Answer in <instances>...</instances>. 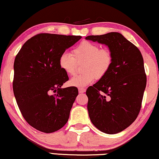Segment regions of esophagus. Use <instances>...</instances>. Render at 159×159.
Returning a JSON list of instances; mask_svg holds the SVG:
<instances>
[{"mask_svg": "<svg viewBox=\"0 0 159 159\" xmlns=\"http://www.w3.org/2000/svg\"><path fill=\"white\" fill-rule=\"evenodd\" d=\"M79 91L80 93H84V92H86V89H84V88H79Z\"/></svg>", "mask_w": 159, "mask_h": 159, "instance_id": "esophagus-1", "label": "esophagus"}]
</instances>
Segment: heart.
<instances>
[{
    "label": "heart",
    "instance_id": "b5f03b06",
    "mask_svg": "<svg viewBox=\"0 0 159 159\" xmlns=\"http://www.w3.org/2000/svg\"><path fill=\"white\" fill-rule=\"evenodd\" d=\"M72 55L63 53L59 57V66L70 76L77 72V63H84V73L70 79L69 84L75 87H85L101 79L107 74L113 64L112 52L108 48H101L98 44L89 41L81 42L72 51Z\"/></svg>",
    "mask_w": 159,
    "mask_h": 159
}]
</instances>
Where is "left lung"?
<instances>
[{"label": "left lung", "mask_w": 159, "mask_h": 159, "mask_svg": "<svg viewBox=\"0 0 159 159\" xmlns=\"http://www.w3.org/2000/svg\"><path fill=\"white\" fill-rule=\"evenodd\" d=\"M86 40L105 44L112 52L109 71L88 88V111L92 124L105 134L124 131L136 119L146 86L140 51L117 32L89 35Z\"/></svg>", "instance_id": "obj_1"}]
</instances>
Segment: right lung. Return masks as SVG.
Masks as SVG:
<instances>
[{
    "label": "right lung",
    "mask_w": 159,
    "mask_h": 159,
    "mask_svg": "<svg viewBox=\"0 0 159 159\" xmlns=\"http://www.w3.org/2000/svg\"><path fill=\"white\" fill-rule=\"evenodd\" d=\"M80 35L40 34L23 44L14 61L13 93L28 124L46 134L61 129L69 118L77 88L61 86L68 76L59 57Z\"/></svg>",
    "instance_id": "add662e5"
}]
</instances>
